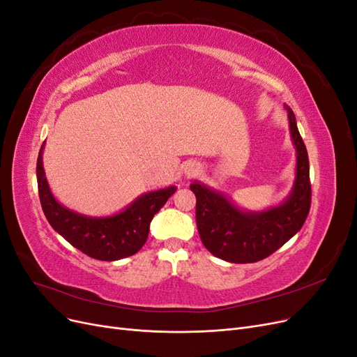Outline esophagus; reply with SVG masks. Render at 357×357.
<instances>
[{"instance_id":"esophagus-1","label":"esophagus","mask_w":357,"mask_h":357,"mask_svg":"<svg viewBox=\"0 0 357 357\" xmlns=\"http://www.w3.org/2000/svg\"><path fill=\"white\" fill-rule=\"evenodd\" d=\"M183 171H185V177H190L198 171V165L195 164V162H188L185 168H183Z\"/></svg>"}]
</instances>
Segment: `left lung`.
<instances>
[{"label":"left lung","instance_id":"1","mask_svg":"<svg viewBox=\"0 0 357 357\" xmlns=\"http://www.w3.org/2000/svg\"><path fill=\"white\" fill-rule=\"evenodd\" d=\"M289 131L296 150L295 180L283 202L264 210H244L223 192L193 180L197 226L201 241L215 257L232 264H252L273 255L304 225L311 205L310 165L296 119L284 105Z\"/></svg>","mask_w":357,"mask_h":357}]
</instances>
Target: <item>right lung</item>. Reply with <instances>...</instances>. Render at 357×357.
I'll use <instances>...</instances> for the list:
<instances>
[{
  "label": "right lung",
  "mask_w": 357,
  "mask_h": 357,
  "mask_svg": "<svg viewBox=\"0 0 357 357\" xmlns=\"http://www.w3.org/2000/svg\"><path fill=\"white\" fill-rule=\"evenodd\" d=\"M43 143L37 159V183L43 211L50 226L71 245L98 261H119L135 255L149 236L150 222L177 186L150 190L110 215H86L62 205L53 195L43 165Z\"/></svg>",
  "instance_id": "1"
}]
</instances>
